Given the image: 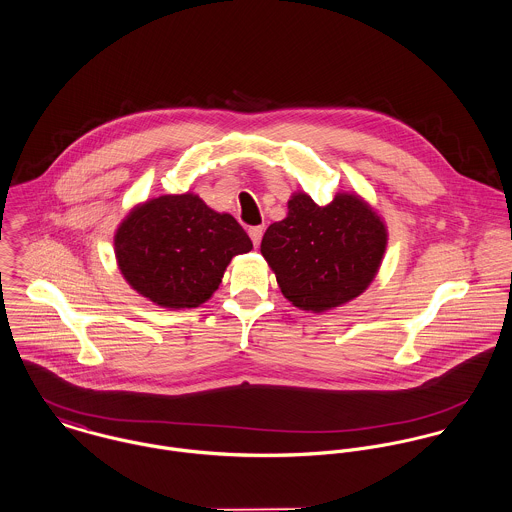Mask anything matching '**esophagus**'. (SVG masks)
Returning <instances> with one entry per match:
<instances>
[{
  "instance_id": "34e87169",
  "label": "esophagus",
  "mask_w": 512,
  "mask_h": 512,
  "mask_svg": "<svg viewBox=\"0 0 512 512\" xmlns=\"http://www.w3.org/2000/svg\"><path fill=\"white\" fill-rule=\"evenodd\" d=\"M263 231H265L263 226H255V228L249 229V237H251V241H253V245H255V247L261 243V239H263Z\"/></svg>"
}]
</instances>
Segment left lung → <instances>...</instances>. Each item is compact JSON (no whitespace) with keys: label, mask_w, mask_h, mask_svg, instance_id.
<instances>
[{"label":"left lung","mask_w":512,"mask_h":512,"mask_svg":"<svg viewBox=\"0 0 512 512\" xmlns=\"http://www.w3.org/2000/svg\"><path fill=\"white\" fill-rule=\"evenodd\" d=\"M387 239L383 218L359 194L338 192L328 206H318L306 192H294L286 218L265 231L261 253L284 298L320 314L367 290Z\"/></svg>","instance_id":"8db88e82"}]
</instances>
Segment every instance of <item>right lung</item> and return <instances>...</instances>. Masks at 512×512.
I'll return each mask as SVG.
<instances>
[{
    "label": "right lung",
    "instance_id": "right-lung-1",
    "mask_svg": "<svg viewBox=\"0 0 512 512\" xmlns=\"http://www.w3.org/2000/svg\"><path fill=\"white\" fill-rule=\"evenodd\" d=\"M123 279L161 308L204 304L218 290L229 261L253 243L231 214L192 192L165 194L131 208L114 235Z\"/></svg>",
    "mask_w": 512,
    "mask_h": 512
}]
</instances>
